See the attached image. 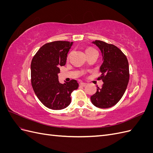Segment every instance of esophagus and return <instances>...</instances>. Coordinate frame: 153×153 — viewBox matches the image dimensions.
Returning <instances> with one entry per match:
<instances>
[{"instance_id": "34e87169", "label": "esophagus", "mask_w": 153, "mask_h": 153, "mask_svg": "<svg viewBox=\"0 0 153 153\" xmlns=\"http://www.w3.org/2000/svg\"><path fill=\"white\" fill-rule=\"evenodd\" d=\"M80 85L82 86V87H85V86L87 85V84H86V83H84V82H80Z\"/></svg>"}]
</instances>
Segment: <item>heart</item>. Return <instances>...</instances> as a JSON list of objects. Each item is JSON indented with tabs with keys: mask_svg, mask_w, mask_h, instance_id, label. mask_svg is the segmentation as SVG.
Instances as JSON below:
<instances>
[{
	"mask_svg": "<svg viewBox=\"0 0 153 153\" xmlns=\"http://www.w3.org/2000/svg\"><path fill=\"white\" fill-rule=\"evenodd\" d=\"M93 50H94V48H87V49L86 50V53H87V52H91V51H93Z\"/></svg>",
	"mask_w": 153,
	"mask_h": 153,
	"instance_id": "b5f03b06",
	"label": "heart"
}]
</instances>
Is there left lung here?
<instances>
[{"mask_svg":"<svg viewBox=\"0 0 153 153\" xmlns=\"http://www.w3.org/2000/svg\"><path fill=\"white\" fill-rule=\"evenodd\" d=\"M92 43L102 53L101 75L98 79L102 80L103 84L101 89L98 87L91 100L96 107L107 108L117 104L126 91L129 78V64L126 55L116 46L100 40Z\"/></svg>","mask_w":153,"mask_h":153,"instance_id":"left-lung-1","label":"left lung"}]
</instances>
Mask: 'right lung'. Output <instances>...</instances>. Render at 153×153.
I'll return each mask as SVG.
<instances>
[{"instance_id": "obj_1", "label": "right lung", "mask_w": 153, "mask_h": 153, "mask_svg": "<svg viewBox=\"0 0 153 153\" xmlns=\"http://www.w3.org/2000/svg\"><path fill=\"white\" fill-rule=\"evenodd\" d=\"M73 42L55 41L45 44L32 59L31 84L37 97L45 106L61 110L70 104L71 92L78 87L76 80L59 83L60 66L66 64Z\"/></svg>"}]
</instances>
